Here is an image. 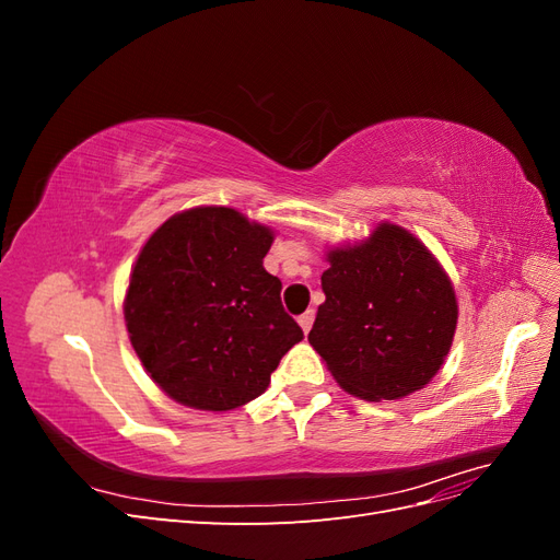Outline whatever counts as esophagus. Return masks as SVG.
Here are the masks:
<instances>
[{"label":"esophagus","instance_id":"esophagus-1","mask_svg":"<svg viewBox=\"0 0 560 560\" xmlns=\"http://www.w3.org/2000/svg\"><path fill=\"white\" fill-rule=\"evenodd\" d=\"M313 319H315V311L313 308H308L306 313H303V315H299V325H301V329L303 331H311V327H313Z\"/></svg>","mask_w":560,"mask_h":560}]
</instances>
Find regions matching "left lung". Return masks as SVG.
Returning a JSON list of instances; mask_svg holds the SVG:
<instances>
[{
    "mask_svg": "<svg viewBox=\"0 0 560 560\" xmlns=\"http://www.w3.org/2000/svg\"><path fill=\"white\" fill-rule=\"evenodd\" d=\"M325 303L308 334L346 393L401 399L442 369L457 325L453 282L411 231L381 222L369 238L327 252Z\"/></svg>",
    "mask_w": 560,
    "mask_h": 560,
    "instance_id": "left-lung-1",
    "label": "left lung"
}]
</instances>
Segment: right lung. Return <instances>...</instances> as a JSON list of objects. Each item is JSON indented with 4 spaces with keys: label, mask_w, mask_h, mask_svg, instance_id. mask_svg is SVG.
Listing matches in <instances>:
<instances>
[{
    "label": "right lung",
    "mask_w": 560,
    "mask_h": 560,
    "mask_svg": "<svg viewBox=\"0 0 560 560\" xmlns=\"http://www.w3.org/2000/svg\"><path fill=\"white\" fill-rule=\"evenodd\" d=\"M270 226L224 206L173 214L130 270L124 317L130 346L163 393L198 411L257 399L303 331L264 268Z\"/></svg>",
    "instance_id": "right-lung-1"
}]
</instances>
